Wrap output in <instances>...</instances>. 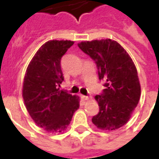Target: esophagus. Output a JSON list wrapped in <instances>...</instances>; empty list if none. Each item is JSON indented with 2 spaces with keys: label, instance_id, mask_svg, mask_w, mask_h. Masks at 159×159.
<instances>
[{
  "label": "esophagus",
  "instance_id": "1",
  "mask_svg": "<svg viewBox=\"0 0 159 159\" xmlns=\"http://www.w3.org/2000/svg\"><path fill=\"white\" fill-rule=\"evenodd\" d=\"M82 99H83V100H90V97L84 96V95H83V96H82Z\"/></svg>",
  "mask_w": 159,
  "mask_h": 159
}]
</instances>
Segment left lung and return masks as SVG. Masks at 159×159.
Here are the masks:
<instances>
[{"label":"left lung","mask_w":159,"mask_h":159,"mask_svg":"<svg viewBox=\"0 0 159 159\" xmlns=\"http://www.w3.org/2000/svg\"><path fill=\"white\" fill-rule=\"evenodd\" d=\"M77 45L95 61L99 79L106 82L103 93L94 97L100 111L92 123L100 129H117L128 123L140 100L136 67L126 50L114 40L86 41Z\"/></svg>","instance_id":"8db88e82"}]
</instances>
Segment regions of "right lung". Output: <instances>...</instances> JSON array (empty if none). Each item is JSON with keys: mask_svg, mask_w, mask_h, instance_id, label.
Returning a JSON list of instances; mask_svg holds the SVG:
<instances>
[{"mask_svg": "<svg viewBox=\"0 0 159 159\" xmlns=\"http://www.w3.org/2000/svg\"><path fill=\"white\" fill-rule=\"evenodd\" d=\"M73 41L52 40L40 48L26 69L22 96L33 121L48 133H62L79 108L80 98L59 89L60 61Z\"/></svg>", "mask_w": 159, "mask_h": 159, "instance_id": "1", "label": "right lung"}]
</instances>
